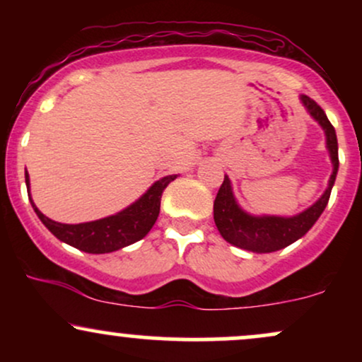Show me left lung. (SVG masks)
<instances>
[{
	"label": "left lung",
	"mask_w": 362,
	"mask_h": 362,
	"mask_svg": "<svg viewBox=\"0 0 362 362\" xmlns=\"http://www.w3.org/2000/svg\"><path fill=\"white\" fill-rule=\"evenodd\" d=\"M301 100L310 114L313 115V119H317L325 131L327 148L330 151L332 163H334V172L328 180V189L313 206L303 211L301 214L293 216V218H279V216L257 218V216H250L240 209L233 192H231L230 178L224 175L223 184L214 199V223L223 238L235 247L253 253H271L281 250V248L288 247V245L300 240L303 235L308 233L310 228L317 223L320 214L328 204L332 187H334L339 170L337 134H335V129L330 124V120L327 119L325 112L317 102L311 100L306 95H303Z\"/></svg>",
	"instance_id": "obj_1"
}]
</instances>
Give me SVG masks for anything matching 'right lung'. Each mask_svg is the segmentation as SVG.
Here are the masks:
<instances>
[{"label": "right lung", "instance_id": "right-lung-1", "mask_svg": "<svg viewBox=\"0 0 362 362\" xmlns=\"http://www.w3.org/2000/svg\"><path fill=\"white\" fill-rule=\"evenodd\" d=\"M175 178L177 175H170L155 182L139 201H136L134 204L115 216L81 224H62L52 221L37 209L30 195H28V199H30L32 207H34L40 221L61 242L88 253H109L136 243L148 235L153 224L156 223L158 214H160L161 194L170 182L175 180ZM25 184H27V190H30L28 173H25Z\"/></svg>", "mask_w": 362, "mask_h": 362}]
</instances>
